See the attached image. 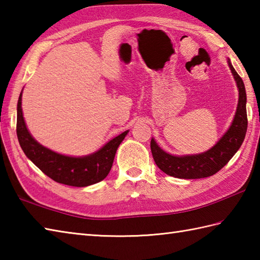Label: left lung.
Wrapping results in <instances>:
<instances>
[{
    "label": "left lung",
    "mask_w": 260,
    "mask_h": 260,
    "mask_svg": "<svg viewBox=\"0 0 260 260\" xmlns=\"http://www.w3.org/2000/svg\"><path fill=\"white\" fill-rule=\"evenodd\" d=\"M229 68L234 75L239 91L238 106L229 129L217 144L209 151L196 155L175 156L164 152L152 139L151 151L154 161L159 170L168 175L179 179H202L215 174L227 164L236 152L239 150L245 140L247 132V96L244 81L228 60Z\"/></svg>",
    "instance_id": "8db88e82"
}]
</instances>
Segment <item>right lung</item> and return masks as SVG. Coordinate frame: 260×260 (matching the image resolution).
<instances>
[{
	"label": "right lung",
	"mask_w": 260,
	"mask_h": 260,
	"mask_svg": "<svg viewBox=\"0 0 260 260\" xmlns=\"http://www.w3.org/2000/svg\"><path fill=\"white\" fill-rule=\"evenodd\" d=\"M22 92L18 101L16 135L20 146L43 173L58 183L71 186H88L98 183L108 175L113 167L116 151L128 131L116 136L101 150L87 156L73 157L58 154L38 143L26 128L22 113Z\"/></svg>",
	"instance_id": "add662e5"
}]
</instances>
